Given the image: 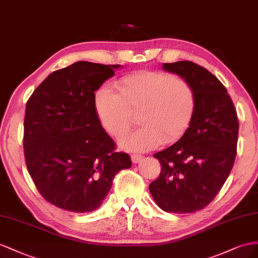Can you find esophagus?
<instances>
[{
  "label": "esophagus",
  "mask_w": 258,
  "mask_h": 258,
  "mask_svg": "<svg viewBox=\"0 0 258 258\" xmlns=\"http://www.w3.org/2000/svg\"><path fill=\"white\" fill-rule=\"evenodd\" d=\"M131 159H132V162H133V163H139V162L142 161V159H143V156H141V154H136V153H133L131 156Z\"/></svg>",
  "instance_id": "1"
}]
</instances>
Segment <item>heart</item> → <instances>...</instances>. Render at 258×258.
Segmentation results:
<instances>
[{"label":"heart","instance_id":"obj_1","mask_svg":"<svg viewBox=\"0 0 258 258\" xmlns=\"http://www.w3.org/2000/svg\"><path fill=\"white\" fill-rule=\"evenodd\" d=\"M117 90L102 87L95 104L102 126L114 137L126 134L138 114L142 127L120 139L124 149L147 151L176 142L192 120L196 93L185 79L144 71L121 79Z\"/></svg>","mask_w":258,"mask_h":258}]
</instances>
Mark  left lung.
<instances>
[{
	"label": "left lung",
	"mask_w": 258,
	"mask_h": 258,
	"mask_svg": "<svg viewBox=\"0 0 258 258\" xmlns=\"http://www.w3.org/2000/svg\"><path fill=\"white\" fill-rule=\"evenodd\" d=\"M162 69L194 87L196 109L179 141L153 154L162 168L149 190L163 211L186 214L207 207L229 176L239 122L226 87L210 71L187 60L163 63Z\"/></svg>",
	"instance_id": "8db88e82"
}]
</instances>
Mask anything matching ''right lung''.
I'll use <instances>...</instances> for the list:
<instances>
[{
	"mask_svg": "<svg viewBox=\"0 0 258 258\" xmlns=\"http://www.w3.org/2000/svg\"><path fill=\"white\" fill-rule=\"evenodd\" d=\"M120 64L78 61L54 71L26 106L24 149L39 192L55 207L75 213L97 210L115 174L132 166L127 153L101 123L95 92Z\"/></svg>",
	"mask_w": 258,
	"mask_h": 258,
	"instance_id": "right-lung-1",
	"label": "right lung"
}]
</instances>
